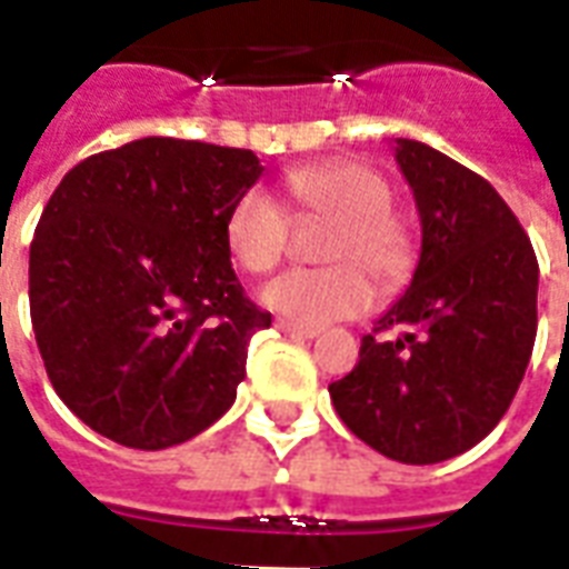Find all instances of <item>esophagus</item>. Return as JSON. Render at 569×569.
Returning a JSON list of instances; mask_svg holds the SVG:
<instances>
[{
	"label": "esophagus",
	"mask_w": 569,
	"mask_h": 569,
	"mask_svg": "<svg viewBox=\"0 0 569 569\" xmlns=\"http://www.w3.org/2000/svg\"><path fill=\"white\" fill-rule=\"evenodd\" d=\"M277 329L283 335H292V338H317L320 329H310V326H298L292 320H277Z\"/></svg>",
	"instance_id": "esophagus-1"
}]
</instances>
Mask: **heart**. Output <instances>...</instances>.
I'll return each instance as SVG.
<instances>
[{"instance_id": "b5f03b06", "label": "heart", "mask_w": 569, "mask_h": 569, "mask_svg": "<svg viewBox=\"0 0 569 569\" xmlns=\"http://www.w3.org/2000/svg\"><path fill=\"white\" fill-rule=\"evenodd\" d=\"M286 191L298 210L335 219L329 268H296L261 289V301L298 326L320 329L359 317L375 305V280L387 289L406 283L415 268V237L396 216L393 188L381 170L359 161H326L286 176ZM292 222L283 203L264 188H249L231 203L224 243L247 271L264 273L289 249Z\"/></svg>"}]
</instances>
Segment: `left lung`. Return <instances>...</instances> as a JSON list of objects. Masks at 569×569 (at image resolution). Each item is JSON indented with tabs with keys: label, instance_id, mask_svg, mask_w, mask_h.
Masks as SVG:
<instances>
[{
	"label": "left lung",
	"instance_id": "8db88e82",
	"mask_svg": "<svg viewBox=\"0 0 569 569\" xmlns=\"http://www.w3.org/2000/svg\"><path fill=\"white\" fill-rule=\"evenodd\" d=\"M420 212L406 296L329 396L347 429L399 463H441L488 436L512 406L537 338L539 264L488 179L427 142L396 140Z\"/></svg>",
	"mask_w": 569,
	"mask_h": 569
}]
</instances>
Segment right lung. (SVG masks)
<instances>
[{"label": "right lung", "mask_w": 569, "mask_h": 569, "mask_svg": "<svg viewBox=\"0 0 569 569\" xmlns=\"http://www.w3.org/2000/svg\"><path fill=\"white\" fill-rule=\"evenodd\" d=\"M249 149L146 137L76 163L30 243V317L57 396L106 439L161 451L237 399L271 326L231 268L224 219Z\"/></svg>", "instance_id": "right-lung-1"}]
</instances>
